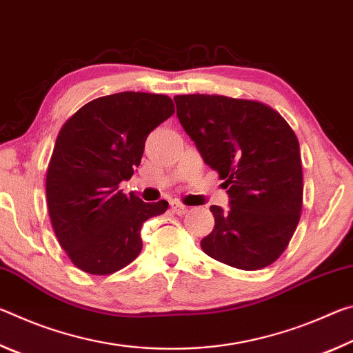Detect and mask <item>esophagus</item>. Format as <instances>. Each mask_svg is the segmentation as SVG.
Segmentation results:
<instances>
[{
  "instance_id": "34e87169",
  "label": "esophagus",
  "mask_w": 353,
  "mask_h": 353,
  "mask_svg": "<svg viewBox=\"0 0 353 353\" xmlns=\"http://www.w3.org/2000/svg\"><path fill=\"white\" fill-rule=\"evenodd\" d=\"M170 205H171V210L174 212L176 214H185V213L188 212V207L181 204V202H179V201H171Z\"/></svg>"
}]
</instances>
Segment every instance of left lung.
Wrapping results in <instances>:
<instances>
[{"label": "left lung", "mask_w": 353, "mask_h": 353, "mask_svg": "<svg viewBox=\"0 0 353 353\" xmlns=\"http://www.w3.org/2000/svg\"><path fill=\"white\" fill-rule=\"evenodd\" d=\"M177 118L212 170L229 208L212 205L204 252L244 271L261 270L288 246L301 219L302 162L288 123L261 103L219 94L174 97Z\"/></svg>", "instance_id": "obj_1"}]
</instances>
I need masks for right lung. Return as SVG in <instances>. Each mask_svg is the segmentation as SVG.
Here are the masks:
<instances>
[{
    "label": "right lung",
    "mask_w": 353,
    "mask_h": 353,
    "mask_svg": "<svg viewBox=\"0 0 353 353\" xmlns=\"http://www.w3.org/2000/svg\"><path fill=\"white\" fill-rule=\"evenodd\" d=\"M174 113L165 94L123 92L81 107L57 135L46 172L52 229L83 272L107 276L128 266L143 248L146 219L168 202L148 204L118 190L141 162L145 141Z\"/></svg>",
    "instance_id": "obj_1"
}]
</instances>
